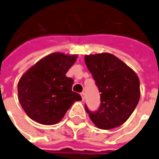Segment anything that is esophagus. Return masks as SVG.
Here are the masks:
<instances>
[{"instance_id":"obj_1","label":"esophagus","mask_w":159,"mask_h":159,"mask_svg":"<svg viewBox=\"0 0 159 159\" xmlns=\"http://www.w3.org/2000/svg\"><path fill=\"white\" fill-rule=\"evenodd\" d=\"M80 95H81L82 101L84 102V100H85V93H80Z\"/></svg>"}]
</instances>
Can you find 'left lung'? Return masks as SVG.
<instances>
[{"label": "left lung", "instance_id": "obj_1", "mask_svg": "<svg viewBox=\"0 0 159 159\" xmlns=\"http://www.w3.org/2000/svg\"><path fill=\"white\" fill-rule=\"evenodd\" d=\"M85 63L101 92L96 112L86 107L93 124L102 129L122 125L131 116L140 99V81L137 73L111 53L85 56Z\"/></svg>", "mask_w": 159, "mask_h": 159}]
</instances>
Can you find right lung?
<instances>
[{
	"instance_id": "1",
	"label": "right lung",
	"mask_w": 159,
	"mask_h": 159,
	"mask_svg": "<svg viewBox=\"0 0 159 159\" xmlns=\"http://www.w3.org/2000/svg\"><path fill=\"white\" fill-rule=\"evenodd\" d=\"M78 55L54 52L28 69L19 80L18 100L30 119L43 125L59 122L81 96L72 91L73 80L66 72Z\"/></svg>"
}]
</instances>
